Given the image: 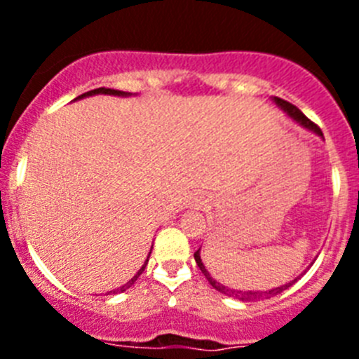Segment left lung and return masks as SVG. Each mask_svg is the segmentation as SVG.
I'll return each instance as SVG.
<instances>
[{
	"instance_id": "left-lung-1",
	"label": "left lung",
	"mask_w": 359,
	"mask_h": 359,
	"mask_svg": "<svg viewBox=\"0 0 359 359\" xmlns=\"http://www.w3.org/2000/svg\"><path fill=\"white\" fill-rule=\"evenodd\" d=\"M275 104H277L280 109H284L287 113V115L291 116V118L294 120V122H298L300 126H304L306 129H309V131L316 133L318 136H323L322 131H320V128L316 126L315 122H311L309 118H307L306 115H304L302 111L298 109L297 106H293V104L286 102V100H282V98L278 97H273ZM194 259H196V264H198V268L201 269V273L207 277V280L210 282V286L214 287V290H217L219 293L226 294V297H233L237 298V300H243V302H255V300H264V298H269V297H275V294L282 293L284 290H287V287L293 284V282H297V278H294L293 282H287V284H284V286L280 287H273V290H268V291H241V290H230V287L223 286V284H219L217 280H214V278L210 277V273L207 271V268H205V264H203L201 261V255H199V250L194 253Z\"/></svg>"
}]
</instances>
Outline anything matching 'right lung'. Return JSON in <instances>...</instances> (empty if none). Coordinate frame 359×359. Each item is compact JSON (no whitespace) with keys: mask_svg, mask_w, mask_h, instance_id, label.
<instances>
[{"mask_svg":"<svg viewBox=\"0 0 359 359\" xmlns=\"http://www.w3.org/2000/svg\"><path fill=\"white\" fill-rule=\"evenodd\" d=\"M116 95V97H128V95H131V93H128V91H118V90H111V88H97V90H91V91H88V93H82L81 97H77V98H84V97H91V95ZM149 255H151V253H149ZM147 262H149V257H147V261L144 262V266H142L140 269H138V273L135 275V277L131 278V280L128 282V284H123L122 287H116V290H113V291H107V294L109 293H120V291H126L128 290V287H131L133 284H135L136 282V278L140 277L142 275V271H144L145 269V266H147Z\"/></svg>","mask_w":359,"mask_h":359,"instance_id":"right-lung-1","label":"right lung"}]
</instances>
